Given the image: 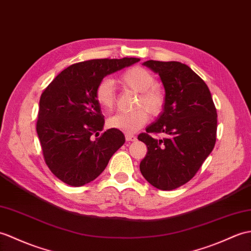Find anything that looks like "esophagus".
<instances>
[{"label":"esophagus","instance_id":"1","mask_svg":"<svg viewBox=\"0 0 251 251\" xmlns=\"http://www.w3.org/2000/svg\"><path fill=\"white\" fill-rule=\"evenodd\" d=\"M125 139H126V141H128V142H133V141H136L137 140V138H136V136H133V135H131V133H126L125 135Z\"/></svg>","mask_w":251,"mask_h":251}]
</instances>
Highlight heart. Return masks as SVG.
Here are the masks:
<instances>
[{
	"label": "heart",
	"mask_w": 251,
	"mask_h": 251,
	"mask_svg": "<svg viewBox=\"0 0 251 251\" xmlns=\"http://www.w3.org/2000/svg\"><path fill=\"white\" fill-rule=\"evenodd\" d=\"M121 82L126 89L138 93L133 109L128 112H118L108 120L110 127L127 132H133L143 127L150 120V113L159 115L166 104V94L156 84L155 75L141 66L126 69L121 75ZM95 98L99 106L106 111H111L116 102V93L113 79L106 77L99 81L95 90Z\"/></svg>",
	"instance_id": "1"
}]
</instances>
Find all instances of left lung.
<instances>
[{
  "instance_id": "left-lung-1",
  "label": "left lung",
  "mask_w": 251,
  "mask_h": 251,
  "mask_svg": "<svg viewBox=\"0 0 251 251\" xmlns=\"http://www.w3.org/2000/svg\"><path fill=\"white\" fill-rule=\"evenodd\" d=\"M159 75L166 90L164 111L138 140L148 153L140 171L161 190H172L196 176L216 143L217 111L207 85L179 62L150 60L144 63ZM164 133V138L153 135Z\"/></svg>"
}]
</instances>
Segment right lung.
Segmentation results:
<instances>
[{
    "label": "right lung",
    "mask_w": 251,
    "mask_h": 251,
    "mask_svg": "<svg viewBox=\"0 0 251 251\" xmlns=\"http://www.w3.org/2000/svg\"><path fill=\"white\" fill-rule=\"evenodd\" d=\"M136 57L97 59L75 63L44 90L39 99L37 135L46 165L67 185L94 180L125 142L115 128L104 124L95 90L104 75L139 62Z\"/></svg>",
    "instance_id": "right-lung-1"
}]
</instances>
